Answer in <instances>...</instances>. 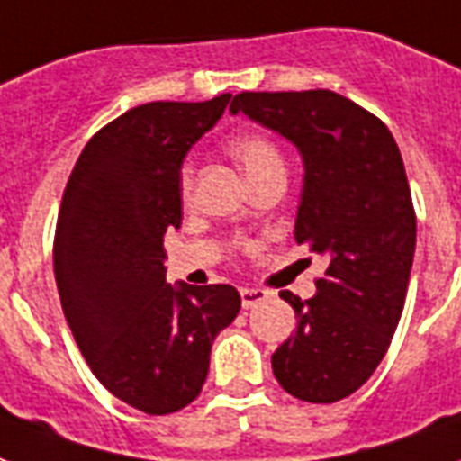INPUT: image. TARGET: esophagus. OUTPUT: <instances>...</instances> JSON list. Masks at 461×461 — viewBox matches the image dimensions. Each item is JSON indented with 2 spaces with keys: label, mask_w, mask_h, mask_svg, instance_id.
<instances>
[{
  "label": "esophagus",
  "mask_w": 461,
  "mask_h": 461,
  "mask_svg": "<svg viewBox=\"0 0 461 461\" xmlns=\"http://www.w3.org/2000/svg\"><path fill=\"white\" fill-rule=\"evenodd\" d=\"M264 300H268V291H261V288H241V305L244 308H257Z\"/></svg>",
  "instance_id": "obj_1"
}]
</instances>
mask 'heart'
Here are the masks:
<instances>
[{
  "label": "heart",
  "mask_w": 461,
  "mask_h": 461,
  "mask_svg": "<svg viewBox=\"0 0 461 461\" xmlns=\"http://www.w3.org/2000/svg\"><path fill=\"white\" fill-rule=\"evenodd\" d=\"M230 151L240 161L251 185H257L266 178H274V176H285V158L271 136L258 134V131L234 136L230 141ZM193 180H195V170L190 163H183L178 176L180 195L187 197L193 193Z\"/></svg>",
  "instance_id": "b5f03b06"
}]
</instances>
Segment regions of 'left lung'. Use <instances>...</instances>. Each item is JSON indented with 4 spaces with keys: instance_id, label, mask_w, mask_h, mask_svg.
<instances>
[{
    "instance_id": "1",
    "label": "left lung",
    "mask_w": 461,
    "mask_h": 461,
    "mask_svg": "<svg viewBox=\"0 0 461 461\" xmlns=\"http://www.w3.org/2000/svg\"><path fill=\"white\" fill-rule=\"evenodd\" d=\"M230 109L303 153L295 241L322 254L327 268L310 300L281 293L298 325L271 366L300 401L335 403L369 381L403 312L415 254L403 158L376 114L332 90L240 92Z\"/></svg>"
}]
</instances>
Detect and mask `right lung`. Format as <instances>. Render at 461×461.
Instances as JSON below:
<instances>
[{
	"label": "right lung",
	"instance_id": "add662e5",
	"mask_svg": "<svg viewBox=\"0 0 461 461\" xmlns=\"http://www.w3.org/2000/svg\"><path fill=\"white\" fill-rule=\"evenodd\" d=\"M230 100L149 102L104 124L58 212L53 271L75 342L109 393L149 415L195 401L214 337L241 308L227 283L173 288L163 268V234L183 220V158Z\"/></svg>",
	"mask_w": 461,
	"mask_h": 461
}]
</instances>
